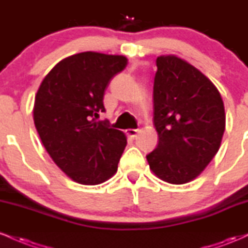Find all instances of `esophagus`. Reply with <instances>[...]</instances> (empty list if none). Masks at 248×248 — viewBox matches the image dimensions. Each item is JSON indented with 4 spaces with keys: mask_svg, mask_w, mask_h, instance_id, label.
<instances>
[{
    "mask_svg": "<svg viewBox=\"0 0 248 248\" xmlns=\"http://www.w3.org/2000/svg\"><path fill=\"white\" fill-rule=\"evenodd\" d=\"M139 133H140V130H139V129H127L126 130L127 136H129V138H132V139L136 138Z\"/></svg>",
    "mask_w": 248,
    "mask_h": 248,
    "instance_id": "esophagus-1",
    "label": "esophagus"
}]
</instances>
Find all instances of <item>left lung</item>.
<instances>
[{"mask_svg": "<svg viewBox=\"0 0 248 248\" xmlns=\"http://www.w3.org/2000/svg\"><path fill=\"white\" fill-rule=\"evenodd\" d=\"M154 122L158 144L147 155L154 175L170 184L198 177L220 148L224 102L215 84L175 55L156 59Z\"/></svg>", "mask_w": 248, "mask_h": 248, "instance_id": "obj_1", "label": "left lung"}]
</instances>
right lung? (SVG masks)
I'll return each mask as SVG.
<instances>
[{
	"label": "right lung",
	"mask_w": 248,
	"mask_h": 248,
	"mask_svg": "<svg viewBox=\"0 0 248 248\" xmlns=\"http://www.w3.org/2000/svg\"><path fill=\"white\" fill-rule=\"evenodd\" d=\"M124 56L80 52L45 76L35 96L33 122L45 150L67 177L84 186L109 179L127 144L124 132L96 122L110 79L126 67Z\"/></svg>",
	"instance_id": "add662e5"
}]
</instances>
